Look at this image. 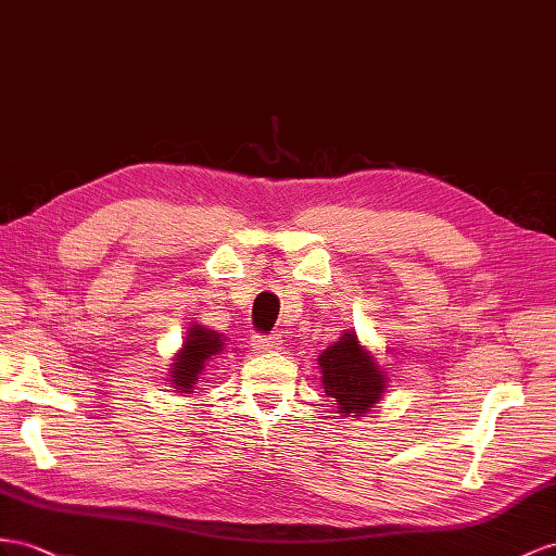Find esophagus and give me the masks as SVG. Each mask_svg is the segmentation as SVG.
Segmentation results:
<instances>
[{
  "label": "esophagus",
  "mask_w": 556,
  "mask_h": 556,
  "mask_svg": "<svg viewBox=\"0 0 556 556\" xmlns=\"http://www.w3.org/2000/svg\"><path fill=\"white\" fill-rule=\"evenodd\" d=\"M283 340H281V333H269V336H255L253 338V348L258 352H277L281 350Z\"/></svg>",
  "instance_id": "obj_1"
}]
</instances>
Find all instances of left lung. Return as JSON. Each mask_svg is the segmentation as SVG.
Masks as SVG:
<instances>
[{"instance_id":"left-lung-1","label":"left lung","mask_w":556,"mask_h":556,"mask_svg":"<svg viewBox=\"0 0 556 556\" xmlns=\"http://www.w3.org/2000/svg\"><path fill=\"white\" fill-rule=\"evenodd\" d=\"M324 392L336 400L338 414L366 416L382 400L388 378L376 357L368 352L354 331H345L338 343L319 354Z\"/></svg>"}]
</instances>
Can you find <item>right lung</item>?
Wrapping results in <instances>:
<instances>
[{
  "label": "right lung",
  "instance_id": "1",
  "mask_svg": "<svg viewBox=\"0 0 556 556\" xmlns=\"http://www.w3.org/2000/svg\"><path fill=\"white\" fill-rule=\"evenodd\" d=\"M225 345L227 343L220 333L204 329L202 324H194L188 336H185V343L178 350L174 364H170V386H174V392L192 394L206 362L220 354Z\"/></svg>",
  "mask_w": 556,
  "mask_h": 556
}]
</instances>
